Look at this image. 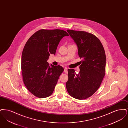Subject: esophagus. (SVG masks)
I'll list each match as a JSON object with an SVG mask.
<instances>
[{
    "instance_id": "obj_1",
    "label": "esophagus",
    "mask_w": 128,
    "mask_h": 128,
    "mask_svg": "<svg viewBox=\"0 0 128 128\" xmlns=\"http://www.w3.org/2000/svg\"><path fill=\"white\" fill-rule=\"evenodd\" d=\"M64 72L66 73H68V68H65L64 69Z\"/></svg>"
}]
</instances>
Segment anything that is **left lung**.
<instances>
[{
	"instance_id": "obj_1",
	"label": "left lung",
	"mask_w": 128,
	"mask_h": 128,
	"mask_svg": "<svg viewBox=\"0 0 128 128\" xmlns=\"http://www.w3.org/2000/svg\"><path fill=\"white\" fill-rule=\"evenodd\" d=\"M78 49L80 71L68 70L67 91L72 98L82 100L98 90L105 75L106 57L103 46L98 37L84 32L67 30Z\"/></svg>"
}]
</instances>
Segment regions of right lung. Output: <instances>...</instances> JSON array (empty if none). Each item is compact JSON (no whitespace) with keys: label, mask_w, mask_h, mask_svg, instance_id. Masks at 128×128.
I'll list each match as a JSON object with an SVG mask.
<instances>
[{"label":"right lung","mask_w":128,"mask_h":128,"mask_svg":"<svg viewBox=\"0 0 128 128\" xmlns=\"http://www.w3.org/2000/svg\"><path fill=\"white\" fill-rule=\"evenodd\" d=\"M68 36L65 30L42 29L27 41L22 55L23 80L27 89L34 96L43 98L51 96L64 68L49 65L50 54H56L61 39Z\"/></svg>","instance_id":"1"}]
</instances>
